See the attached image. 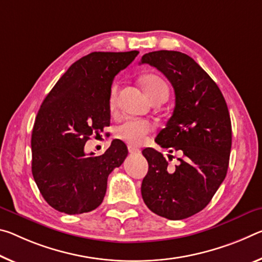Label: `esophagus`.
I'll return each mask as SVG.
<instances>
[{
    "label": "esophagus",
    "mask_w": 262,
    "mask_h": 262,
    "mask_svg": "<svg viewBox=\"0 0 262 262\" xmlns=\"http://www.w3.org/2000/svg\"><path fill=\"white\" fill-rule=\"evenodd\" d=\"M128 151H129L130 154H140L141 151H140V149H138V148H134V147H128Z\"/></svg>",
    "instance_id": "obj_1"
}]
</instances>
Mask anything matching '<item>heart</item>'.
Instances as JSON below:
<instances>
[{
    "label": "heart",
    "instance_id": "b5f03b06",
    "mask_svg": "<svg viewBox=\"0 0 262 262\" xmlns=\"http://www.w3.org/2000/svg\"><path fill=\"white\" fill-rule=\"evenodd\" d=\"M143 90L147 97L154 100L159 97L168 98L169 87L161 77L156 74H146L141 79ZM116 95H118V86L113 85L110 93V108L113 111L116 106ZM151 130L150 123L146 120L129 119L119 124L115 129L116 138L124 141L130 146H139L144 141V138Z\"/></svg>",
    "mask_w": 262,
    "mask_h": 262
}]
</instances>
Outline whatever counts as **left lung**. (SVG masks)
I'll list each match as a JSON object with an SVG mask.
<instances>
[{"mask_svg":"<svg viewBox=\"0 0 262 262\" xmlns=\"http://www.w3.org/2000/svg\"><path fill=\"white\" fill-rule=\"evenodd\" d=\"M140 64L154 66L171 82L175 108L155 142L170 154H181L172 168L163 154L143 149L149 169L141 193L154 213L171 221L189 218L209 204L226 177L232 146L226 101L209 74L185 53L149 52Z\"/></svg>","mask_w":262,"mask_h":262,"instance_id":"obj_1","label":"left lung"}]
</instances>
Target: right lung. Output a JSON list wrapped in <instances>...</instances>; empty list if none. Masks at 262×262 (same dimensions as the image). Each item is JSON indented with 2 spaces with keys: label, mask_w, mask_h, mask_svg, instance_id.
Returning a JSON list of instances; mask_svg holds the SVG:
<instances>
[{
  "label": "right lung",
  "mask_w": 262,
  "mask_h": 262,
  "mask_svg": "<svg viewBox=\"0 0 262 262\" xmlns=\"http://www.w3.org/2000/svg\"><path fill=\"white\" fill-rule=\"evenodd\" d=\"M139 51L92 52L70 66L41 103L31 135L32 176L53 209L90 212L101 204L107 178L128 155L112 141L100 156L86 155L85 143L111 123L110 93L114 77Z\"/></svg>",
  "instance_id": "add662e5"
}]
</instances>
